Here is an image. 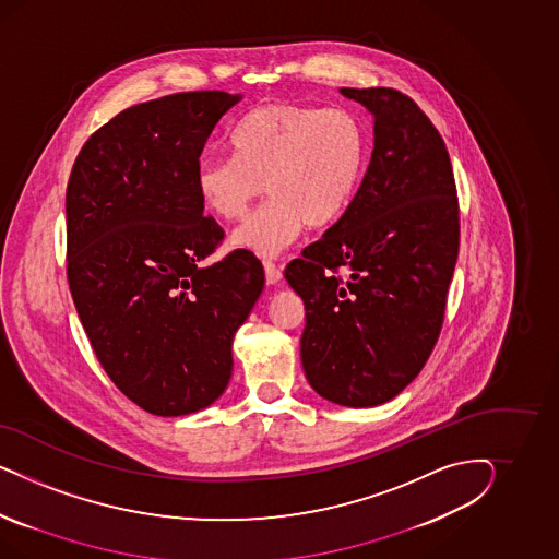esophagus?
<instances>
[{"label": "esophagus", "mask_w": 559, "mask_h": 559, "mask_svg": "<svg viewBox=\"0 0 559 559\" xmlns=\"http://www.w3.org/2000/svg\"><path fill=\"white\" fill-rule=\"evenodd\" d=\"M264 274H266V283L269 285H276L281 281V276H283L281 269L271 260H264Z\"/></svg>", "instance_id": "esophagus-1"}]
</instances>
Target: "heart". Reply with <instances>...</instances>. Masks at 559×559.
<instances>
[{
  "instance_id": "heart-1",
  "label": "heart",
  "mask_w": 559,
  "mask_h": 559,
  "mask_svg": "<svg viewBox=\"0 0 559 559\" xmlns=\"http://www.w3.org/2000/svg\"><path fill=\"white\" fill-rule=\"evenodd\" d=\"M231 155H206L194 185L206 213L241 219L264 192L271 199L243 221L234 243L276 255L304 225L325 229L344 217L371 159L367 122L346 108L297 102L258 106L231 133Z\"/></svg>"
}]
</instances>
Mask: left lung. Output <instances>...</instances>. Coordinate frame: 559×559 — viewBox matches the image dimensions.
I'll list each match as a JSON object with an SVG mask.
<instances>
[{
  "label": "left lung",
  "instance_id": "obj_1",
  "mask_svg": "<svg viewBox=\"0 0 559 559\" xmlns=\"http://www.w3.org/2000/svg\"><path fill=\"white\" fill-rule=\"evenodd\" d=\"M374 117L355 203L288 262L305 304L309 385L348 407L393 400L423 371L444 322L459 254V199L447 145L393 87H342Z\"/></svg>",
  "mask_w": 559,
  "mask_h": 559
}]
</instances>
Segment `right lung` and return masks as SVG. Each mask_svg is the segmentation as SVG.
<instances>
[{"label": "right lung", "instance_id": "add662e5", "mask_svg": "<svg viewBox=\"0 0 559 559\" xmlns=\"http://www.w3.org/2000/svg\"><path fill=\"white\" fill-rule=\"evenodd\" d=\"M239 100L180 92L124 108L78 153L66 192L68 283L102 369L155 416L211 406L234 369V334L264 288L248 250L204 266L225 231L194 174Z\"/></svg>", "mask_w": 559, "mask_h": 559}]
</instances>
